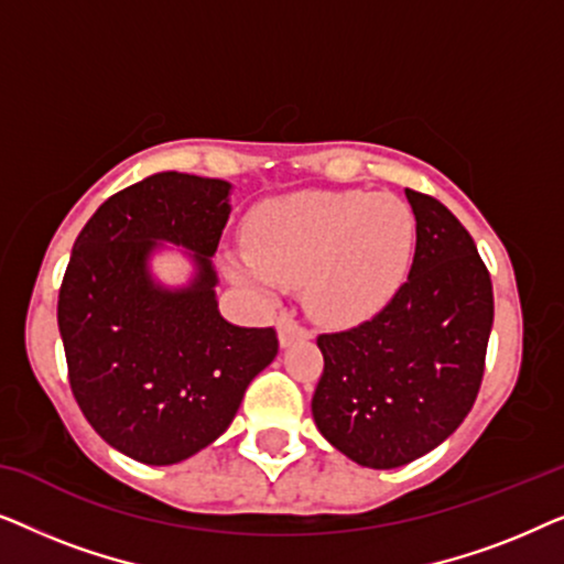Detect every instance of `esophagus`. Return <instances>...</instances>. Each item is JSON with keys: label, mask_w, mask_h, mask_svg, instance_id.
<instances>
[{"label": "esophagus", "mask_w": 564, "mask_h": 564, "mask_svg": "<svg viewBox=\"0 0 564 564\" xmlns=\"http://www.w3.org/2000/svg\"><path fill=\"white\" fill-rule=\"evenodd\" d=\"M276 330H280V344L282 346L303 341V338L311 336V330H307L300 321L292 318V315H282L280 323H276Z\"/></svg>", "instance_id": "1"}]
</instances>
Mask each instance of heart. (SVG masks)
Masks as SVG:
<instances>
[{"instance_id": "b5f03b06", "label": "heart", "mask_w": 564, "mask_h": 564, "mask_svg": "<svg viewBox=\"0 0 564 564\" xmlns=\"http://www.w3.org/2000/svg\"><path fill=\"white\" fill-rule=\"evenodd\" d=\"M415 215L384 192H295L269 199L246 223V249L228 257L234 280L274 295L305 284L321 321L351 326L382 311L403 288Z\"/></svg>"}]
</instances>
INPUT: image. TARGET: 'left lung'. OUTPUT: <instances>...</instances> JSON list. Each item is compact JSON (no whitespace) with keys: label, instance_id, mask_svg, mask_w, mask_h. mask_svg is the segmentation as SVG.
Masks as SVG:
<instances>
[{"label":"left lung","instance_id":"left-lung-1","mask_svg":"<svg viewBox=\"0 0 564 564\" xmlns=\"http://www.w3.org/2000/svg\"><path fill=\"white\" fill-rule=\"evenodd\" d=\"M415 253L403 288L359 326L321 334L315 426L361 467L423 457L473 411L492 328V282L449 207L405 189Z\"/></svg>","mask_w":564,"mask_h":564}]
</instances>
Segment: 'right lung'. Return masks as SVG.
I'll return each instance as SVG.
<instances>
[{"instance_id": "right-lung-1", "label": "right lung", "mask_w": 564, "mask_h": 564, "mask_svg": "<svg viewBox=\"0 0 564 564\" xmlns=\"http://www.w3.org/2000/svg\"><path fill=\"white\" fill-rule=\"evenodd\" d=\"M230 184L161 172L105 199L76 236L58 292L68 384L84 419L143 465H174L230 426L249 382L280 349L276 330L218 313L210 257L228 223ZM156 240L196 251L189 291L144 272Z\"/></svg>"}]
</instances>
